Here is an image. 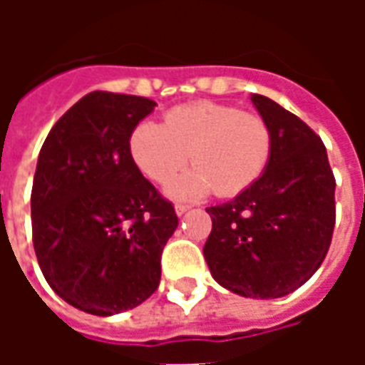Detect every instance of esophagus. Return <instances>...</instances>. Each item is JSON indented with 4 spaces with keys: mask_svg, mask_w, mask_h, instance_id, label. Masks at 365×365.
<instances>
[{
    "mask_svg": "<svg viewBox=\"0 0 365 365\" xmlns=\"http://www.w3.org/2000/svg\"><path fill=\"white\" fill-rule=\"evenodd\" d=\"M190 211V205H175V215L178 217H182L183 213H187Z\"/></svg>",
    "mask_w": 365,
    "mask_h": 365,
    "instance_id": "1",
    "label": "esophagus"
}]
</instances>
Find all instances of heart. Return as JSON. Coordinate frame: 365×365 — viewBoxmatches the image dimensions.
I'll use <instances>...</instances> for the list:
<instances>
[{
  "instance_id": "b5f03b06",
  "label": "heart",
  "mask_w": 365,
  "mask_h": 365,
  "mask_svg": "<svg viewBox=\"0 0 365 365\" xmlns=\"http://www.w3.org/2000/svg\"><path fill=\"white\" fill-rule=\"evenodd\" d=\"M272 150L268 120L217 101L175 105L164 115V125L140 120L128 135V156L152 182H168L190 156L195 168L166 185L168 195L178 201L211 191L232 197L248 190L266 172Z\"/></svg>"
}]
</instances>
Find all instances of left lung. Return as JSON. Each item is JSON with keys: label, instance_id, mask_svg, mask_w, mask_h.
Here are the masks:
<instances>
[{"label": "left lung", "instance_id": "obj_1", "mask_svg": "<svg viewBox=\"0 0 365 365\" xmlns=\"http://www.w3.org/2000/svg\"><path fill=\"white\" fill-rule=\"evenodd\" d=\"M252 103L272 128V158L248 190L207 207L213 229L203 254L225 289L277 299L301 287L329 252L336 182L313 128L269 97L254 93Z\"/></svg>", "mask_w": 365, "mask_h": 365}]
</instances>
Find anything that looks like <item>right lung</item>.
Segmentation results:
<instances>
[{"instance_id":"right-lung-1","label":"right lung","mask_w":365,"mask_h":365,"mask_svg":"<svg viewBox=\"0 0 365 365\" xmlns=\"http://www.w3.org/2000/svg\"><path fill=\"white\" fill-rule=\"evenodd\" d=\"M152 99L91 91L52 127L36 162L31 217L36 260L56 295L111 317L158 289L174 205L136 170L128 135Z\"/></svg>"}]
</instances>
